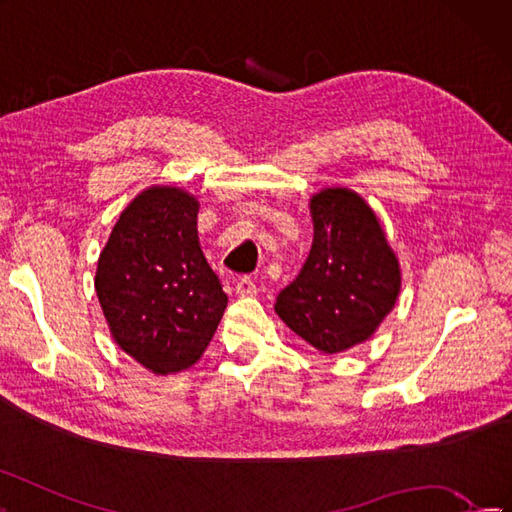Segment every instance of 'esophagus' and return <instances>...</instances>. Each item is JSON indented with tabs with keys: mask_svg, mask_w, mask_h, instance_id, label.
I'll list each match as a JSON object with an SVG mask.
<instances>
[{
	"mask_svg": "<svg viewBox=\"0 0 512 512\" xmlns=\"http://www.w3.org/2000/svg\"><path fill=\"white\" fill-rule=\"evenodd\" d=\"M234 290H237L239 297H254L258 293V286L254 284L252 278L243 275V278H239L237 284H234Z\"/></svg>",
	"mask_w": 512,
	"mask_h": 512,
	"instance_id": "1",
	"label": "esophagus"
}]
</instances>
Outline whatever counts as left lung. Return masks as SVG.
<instances>
[{"label": "left lung", "instance_id": "8db88e82", "mask_svg": "<svg viewBox=\"0 0 512 512\" xmlns=\"http://www.w3.org/2000/svg\"><path fill=\"white\" fill-rule=\"evenodd\" d=\"M314 241L306 265L275 301L280 319L323 353L368 340L394 308L400 271L370 206L349 189L310 202Z\"/></svg>", "mask_w": 512, "mask_h": 512}]
</instances>
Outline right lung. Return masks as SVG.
I'll return each instance as SVG.
<instances>
[{"mask_svg":"<svg viewBox=\"0 0 512 512\" xmlns=\"http://www.w3.org/2000/svg\"><path fill=\"white\" fill-rule=\"evenodd\" d=\"M94 286L118 347L155 375L196 364L228 306L200 250L198 202L176 187H150L124 209Z\"/></svg>","mask_w":512,"mask_h":512,"instance_id":"obj_1","label":"right lung"}]
</instances>
